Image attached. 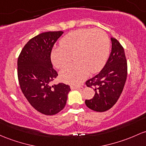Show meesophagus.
<instances>
[{
    "label": "esophagus",
    "instance_id": "1",
    "mask_svg": "<svg viewBox=\"0 0 146 146\" xmlns=\"http://www.w3.org/2000/svg\"><path fill=\"white\" fill-rule=\"evenodd\" d=\"M70 89H81V86H77V85H71L70 86Z\"/></svg>",
    "mask_w": 146,
    "mask_h": 146
}]
</instances>
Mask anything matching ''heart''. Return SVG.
<instances>
[{"label": "heart", "instance_id": "1", "mask_svg": "<svg viewBox=\"0 0 146 146\" xmlns=\"http://www.w3.org/2000/svg\"><path fill=\"white\" fill-rule=\"evenodd\" d=\"M60 46L51 52L52 63L62 68L73 55L75 62L60 72L62 81L70 84H79L89 73L100 71L106 63L110 51V39L100 29L81 28L66 35L60 42Z\"/></svg>", "mask_w": 146, "mask_h": 146}]
</instances>
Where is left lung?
I'll list each match as a JSON object with an SVG mask.
<instances>
[{"label": "left lung", "instance_id": "left-lung-1", "mask_svg": "<svg viewBox=\"0 0 146 146\" xmlns=\"http://www.w3.org/2000/svg\"><path fill=\"white\" fill-rule=\"evenodd\" d=\"M111 52L101 71L86 82L93 88L95 95L86 100V105L91 110L102 112L116 104L123 90L127 76V64L124 48L119 41L111 38Z\"/></svg>", "mask_w": 146, "mask_h": 146}]
</instances>
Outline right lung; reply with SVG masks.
<instances>
[{"instance_id":"add662e5","label":"right lung","mask_w":146,"mask_h":146,"mask_svg":"<svg viewBox=\"0 0 146 146\" xmlns=\"http://www.w3.org/2000/svg\"><path fill=\"white\" fill-rule=\"evenodd\" d=\"M62 31H49L32 38L24 46L17 61L21 89L29 103L45 115H55L64 108L70 86L63 83L51 86L58 76L52 68L50 54Z\"/></svg>"}]
</instances>
